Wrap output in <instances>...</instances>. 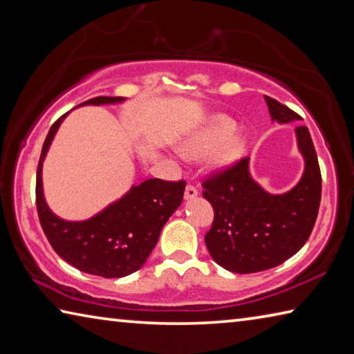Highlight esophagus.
Wrapping results in <instances>:
<instances>
[{"label":"esophagus","mask_w":354,"mask_h":354,"mask_svg":"<svg viewBox=\"0 0 354 354\" xmlns=\"http://www.w3.org/2000/svg\"><path fill=\"white\" fill-rule=\"evenodd\" d=\"M198 195V190H196V187H194V185H187V187H185V192H184V198L185 200H194L195 196Z\"/></svg>","instance_id":"obj_1"}]
</instances>
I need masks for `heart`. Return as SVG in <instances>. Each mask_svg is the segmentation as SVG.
<instances>
[{
    "instance_id": "obj_1",
    "label": "heart",
    "mask_w": 354,
    "mask_h": 354,
    "mask_svg": "<svg viewBox=\"0 0 354 354\" xmlns=\"http://www.w3.org/2000/svg\"><path fill=\"white\" fill-rule=\"evenodd\" d=\"M236 124L226 117H214L183 139L179 153L185 158H203L207 154L214 169H226L245 154L247 142L234 133Z\"/></svg>"
}]
</instances>
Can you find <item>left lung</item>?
<instances>
[{
    "instance_id": "obj_1",
    "label": "left lung",
    "mask_w": 354,
    "mask_h": 354,
    "mask_svg": "<svg viewBox=\"0 0 354 354\" xmlns=\"http://www.w3.org/2000/svg\"><path fill=\"white\" fill-rule=\"evenodd\" d=\"M272 120L298 122L301 117L279 101L266 97ZM304 173L283 195L263 190L250 175L243 158L203 181V196L214 207L205 242L212 259L232 273L268 270L289 259L313 232L322 198L319 159L306 127L295 128Z\"/></svg>"
}]
</instances>
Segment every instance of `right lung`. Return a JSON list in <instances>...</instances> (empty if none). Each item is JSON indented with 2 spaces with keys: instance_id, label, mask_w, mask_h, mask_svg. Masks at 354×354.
<instances>
[{
  "instance_id": "right-lung-1",
  "label": "right lung",
  "mask_w": 354,
  "mask_h": 354,
  "mask_svg": "<svg viewBox=\"0 0 354 354\" xmlns=\"http://www.w3.org/2000/svg\"><path fill=\"white\" fill-rule=\"evenodd\" d=\"M123 100L97 97L82 104H113ZM65 115L53 123L41 147L37 167L35 203L41 230L53 250L77 270L103 278L128 277L139 270L151 254L167 220L183 203L185 183L147 179L133 185L127 195L92 218L84 221L59 218L46 206L41 187V164Z\"/></svg>"
}]
</instances>
